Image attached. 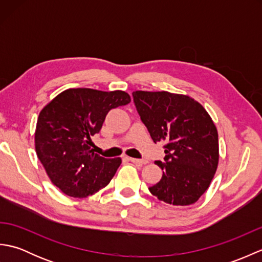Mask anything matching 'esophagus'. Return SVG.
Listing matches in <instances>:
<instances>
[{
    "instance_id": "esophagus-1",
    "label": "esophagus",
    "mask_w": 262,
    "mask_h": 262,
    "mask_svg": "<svg viewBox=\"0 0 262 262\" xmlns=\"http://www.w3.org/2000/svg\"><path fill=\"white\" fill-rule=\"evenodd\" d=\"M130 160V162H133V163H135V164H137V165H144V164H146V163H148V161L147 160H140V159H129Z\"/></svg>"
}]
</instances>
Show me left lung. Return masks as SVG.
I'll return each instance as SVG.
<instances>
[{
	"mask_svg": "<svg viewBox=\"0 0 262 262\" xmlns=\"http://www.w3.org/2000/svg\"><path fill=\"white\" fill-rule=\"evenodd\" d=\"M134 102L154 143L165 142L163 174L148 188L161 202L196 203L207 190L219 165V134L213 119L196 100L168 91H135Z\"/></svg>",
	"mask_w": 262,
	"mask_h": 262,
	"instance_id": "1",
	"label": "left lung"
}]
</instances>
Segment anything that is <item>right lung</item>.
I'll use <instances>...</instances> for the list:
<instances>
[{"label": "right lung", "instance_id": "add662e5", "mask_svg": "<svg viewBox=\"0 0 262 262\" xmlns=\"http://www.w3.org/2000/svg\"><path fill=\"white\" fill-rule=\"evenodd\" d=\"M130 102L125 91L69 89L55 97L39 114L35 147L49 179L62 192L84 198L113 179L121 159L96 154L91 137L100 132L111 109Z\"/></svg>", "mask_w": 262, "mask_h": 262}]
</instances>
